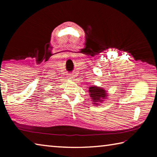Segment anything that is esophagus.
<instances>
[{"label":"esophagus","mask_w":157,"mask_h":157,"mask_svg":"<svg viewBox=\"0 0 157 157\" xmlns=\"http://www.w3.org/2000/svg\"><path fill=\"white\" fill-rule=\"evenodd\" d=\"M68 79H73V76L72 75H69V76H68Z\"/></svg>","instance_id":"obj_1"}]
</instances>
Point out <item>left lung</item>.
Here are the masks:
<instances>
[{
	"label": "left lung",
	"mask_w": 157,
	"mask_h": 157,
	"mask_svg": "<svg viewBox=\"0 0 157 157\" xmlns=\"http://www.w3.org/2000/svg\"><path fill=\"white\" fill-rule=\"evenodd\" d=\"M89 95L91 97L93 104L95 106L100 105L101 103L104 102L105 100L107 99L108 94L102 87L97 86H91L89 88Z\"/></svg>",
	"instance_id": "1"
}]
</instances>
